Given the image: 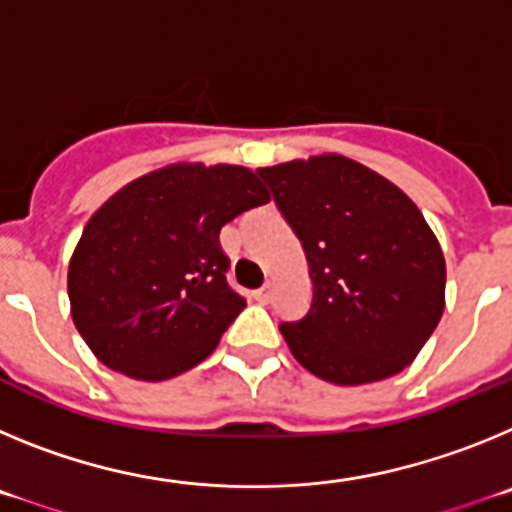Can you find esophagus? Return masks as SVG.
Wrapping results in <instances>:
<instances>
[{"label":"esophagus","instance_id":"obj_1","mask_svg":"<svg viewBox=\"0 0 512 512\" xmlns=\"http://www.w3.org/2000/svg\"><path fill=\"white\" fill-rule=\"evenodd\" d=\"M253 300L261 302V305H269V300H271V284H264V287L256 289V292H253Z\"/></svg>","mask_w":512,"mask_h":512}]
</instances>
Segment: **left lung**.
Listing matches in <instances>:
<instances>
[{"label":"left lung","mask_w":512,"mask_h":512,"mask_svg":"<svg viewBox=\"0 0 512 512\" xmlns=\"http://www.w3.org/2000/svg\"><path fill=\"white\" fill-rule=\"evenodd\" d=\"M307 256L312 300L279 323L307 372L369 384L402 372L443 315L446 261L408 194L351 158L259 169Z\"/></svg>","instance_id":"8db88e82"}]
</instances>
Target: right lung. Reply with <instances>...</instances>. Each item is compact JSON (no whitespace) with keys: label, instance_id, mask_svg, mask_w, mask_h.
<instances>
[{"label":"right lung","instance_id":"right-lung-1","mask_svg":"<svg viewBox=\"0 0 512 512\" xmlns=\"http://www.w3.org/2000/svg\"><path fill=\"white\" fill-rule=\"evenodd\" d=\"M266 202L253 171L202 164L140 176L104 202L69 264L71 318L94 356L146 382L210 356L246 307L225 279L220 228Z\"/></svg>","mask_w":512,"mask_h":512}]
</instances>
